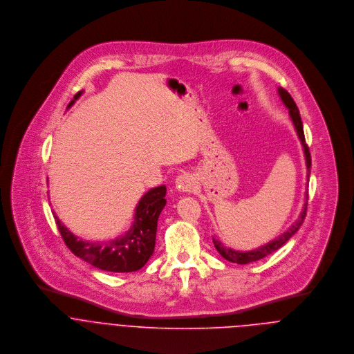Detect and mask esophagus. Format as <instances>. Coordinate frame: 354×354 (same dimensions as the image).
<instances>
[{
  "label": "esophagus",
  "mask_w": 354,
  "mask_h": 354,
  "mask_svg": "<svg viewBox=\"0 0 354 354\" xmlns=\"http://www.w3.org/2000/svg\"><path fill=\"white\" fill-rule=\"evenodd\" d=\"M198 187V183L195 180V177L189 173H184V174H180L177 178H176V188L180 191V192H194Z\"/></svg>",
  "instance_id": "esophagus-1"
}]
</instances>
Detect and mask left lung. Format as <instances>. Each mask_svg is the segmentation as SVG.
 I'll return each instance as SVG.
<instances>
[{
    "instance_id": "obj_1",
    "label": "left lung",
    "mask_w": 354,
    "mask_h": 354,
    "mask_svg": "<svg viewBox=\"0 0 354 354\" xmlns=\"http://www.w3.org/2000/svg\"><path fill=\"white\" fill-rule=\"evenodd\" d=\"M278 94H279L282 102L285 103V106L289 109V114H290V118H292V121H293V124H295L297 136H299V139L301 140L304 155H305V163H306V169H308V176H306V177H308V181H309V173H310V170H309V169H310V153H309V149H308V146H306V143H305L303 121H301V117H300V111H299V109H297L296 102L293 101V98L290 97V94H289L285 88L279 87V88H278ZM305 195H306V196H305L306 199H305V203H304L303 211H301L299 219H297L283 234H281V236H278L277 239H274L272 241H270V243L261 245L260 248H256V250L248 251V252H240V251H234V250H232V248H227V247H225L219 240H216V239L212 237V243H214L216 251L221 253V256L225 257L226 260H229V261H232V263H237V264H248V263H252V261H256V260H260V259L266 257V256L270 254V253L278 251L283 244H286V241H288V240L300 229V226L303 225L305 215H306L308 192H306Z\"/></svg>"
}]
</instances>
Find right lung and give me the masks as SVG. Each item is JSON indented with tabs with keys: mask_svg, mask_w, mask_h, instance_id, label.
Wrapping results in <instances>:
<instances>
[{
	"mask_svg": "<svg viewBox=\"0 0 354 354\" xmlns=\"http://www.w3.org/2000/svg\"><path fill=\"white\" fill-rule=\"evenodd\" d=\"M83 94L79 91L68 107ZM166 187L152 188L139 201L131 229L111 241H83L71 233L54 215L64 243L77 257L94 267L110 272H132L140 270L151 257L155 248L158 218L166 204Z\"/></svg>",
	"mask_w": 354,
	"mask_h": 354,
	"instance_id": "1",
	"label": "right lung"
}]
</instances>
